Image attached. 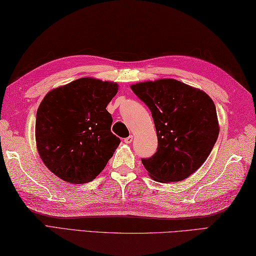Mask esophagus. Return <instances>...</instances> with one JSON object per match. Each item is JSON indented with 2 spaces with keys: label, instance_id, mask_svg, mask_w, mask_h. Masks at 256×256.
<instances>
[{
  "label": "esophagus",
  "instance_id": "34e87169",
  "mask_svg": "<svg viewBox=\"0 0 256 256\" xmlns=\"http://www.w3.org/2000/svg\"><path fill=\"white\" fill-rule=\"evenodd\" d=\"M133 142V135H130V136L124 138V143L125 144H131Z\"/></svg>",
  "mask_w": 256,
  "mask_h": 256
}]
</instances>
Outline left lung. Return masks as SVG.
<instances>
[{
    "instance_id": "1",
    "label": "left lung",
    "mask_w": 256,
    "mask_h": 256,
    "mask_svg": "<svg viewBox=\"0 0 256 256\" xmlns=\"http://www.w3.org/2000/svg\"><path fill=\"white\" fill-rule=\"evenodd\" d=\"M150 108L158 148L142 160L156 182H180L208 158L219 135L214 101L204 91L175 79H158L131 86Z\"/></svg>"
}]
</instances>
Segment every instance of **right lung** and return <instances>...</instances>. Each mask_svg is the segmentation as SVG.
I'll return each instance as SVG.
<instances>
[{"label": "right lung", "instance_id": "right-lung-1", "mask_svg": "<svg viewBox=\"0 0 256 256\" xmlns=\"http://www.w3.org/2000/svg\"><path fill=\"white\" fill-rule=\"evenodd\" d=\"M111 81L80 78L50 90L36 114L35 138L42 162L64 182H92L121 143L111 132L106 106L118 94Z\"/></svg>", "mask_w": 256, "mask_h": 256}]
</instances>
